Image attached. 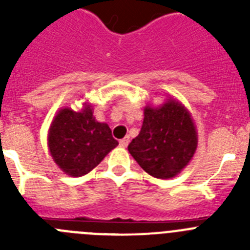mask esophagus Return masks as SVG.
I'll return each instance as SVG.
<instances>
[{"label": "esophagus", "mask_w": 250, "mask_h": 250, "mask_svg": "<svg viewBox=\"0 0 250 250\" xmlns=\"http://www.w3.org/2000/svg\"><path fill=\"white\" fill-rule=\"evenodd\" d=\"M129 141H130L129 136H125V138L121 139V140H120V146L121 147H126L127 145H129Z\"/></svg>", "instance_id": "1"}]
</instances>
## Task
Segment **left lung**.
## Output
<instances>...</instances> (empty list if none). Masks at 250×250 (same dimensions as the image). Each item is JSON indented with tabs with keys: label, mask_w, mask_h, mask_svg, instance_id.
<instances>
[{
	"label": "left lung",
	"mask_w": 250,
	"mask_h": 250,
	"mask_svg": "<svg viewBox=\"0 0 250 250\" xmlns=\"http://www.w3.org/2000/svg\"><path fill=\"white\" fill-rule=\"evenodd\" d=\"M198 146L190 112L176 99L147 105L140 132L127 146L139 165L154 178L170 179L187 167Z\"/></svg>",
	"instance_id": "obj_1"
}]
</instances>
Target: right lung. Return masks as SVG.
<instances>
[{
  "label": "right lung",
  "instance_id": "add662e5",
  "mask_svg": "<svg viewBox=\"0 0 250 250\" xmlns=\"http://www.w3.org/2000/svg\"><path fill=\"white\" fill-rule=\"evenodd\" d=\"M118 145L109 125L96 121L89 103H83L81 111L60 109L48 129L51 156L63 173L74 178L90 173Z\"/></svg>",
  "mask_w": 250,
  "mask_h": 250
}]
</instances>
